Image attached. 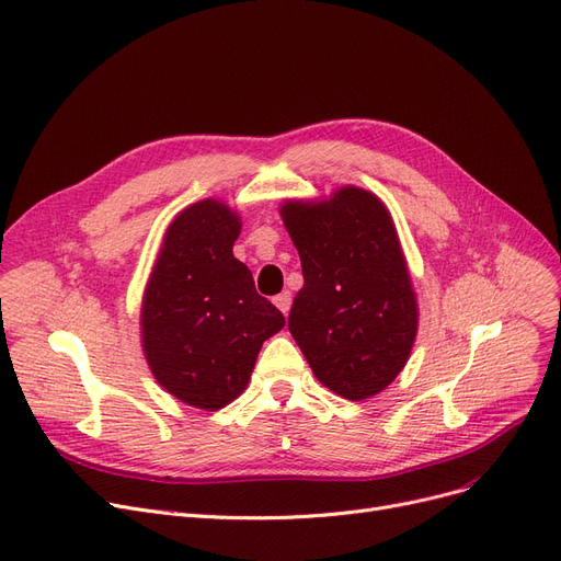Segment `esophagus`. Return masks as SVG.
Listing matches in <instances>:
<instances>
[{"instance_id":"34e87169","label":"esophagus","mask_w":561,"mask_h":561,"mask_svg":"<svg viewBox=\"0 0 561 561\" xmlns=\"http://www.w3.org/2000/svg\"><path fill=\"white\" fill-rule=\"evenodd\" d=\"M273 302H275V307H277L282 313H288V309H290V294H288V290H284V294H279V296L273 298Z\"/></svg>"}]
</instances>
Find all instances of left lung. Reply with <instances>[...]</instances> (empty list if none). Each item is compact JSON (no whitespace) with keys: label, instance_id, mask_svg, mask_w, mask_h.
<instances>
[{"label":"left lung","instance_id":"left-lung-1","mask_svg":"<svg viewBox=\"0 0 561 561\" xmlns=\"http://www.w3.org/2000/svg\"><path fill=\"white\" fill-rule=\"evenodd\" d=\"M305 286L288 313L313 376L362 401L405 367L417 334V300L397 229L371 192L341 187L330 202L282 206Z\"/></svg>","mask_w":561,"mask_h":561}]
</instances>
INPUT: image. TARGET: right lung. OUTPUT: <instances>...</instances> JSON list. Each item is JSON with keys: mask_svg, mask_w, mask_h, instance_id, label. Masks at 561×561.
<instances>
[{"mask_svg": "<svg viewBox=\"0 0 561 561\" xmlns=\"http://www.w3.org/2000/svg\"><path fill=\"white\" fill-rule=\"evenodd\" d=\"M238 233L229 206L192 204L169 225L144 294L141 341L156 380L204 410L225 408L248 387L263 341L286 323L233 256Z\"/></svg>", "mask_w": 561, "mask_h": 561, "instance_id": "add662e5", "label": "right lung"}]
</instances>
